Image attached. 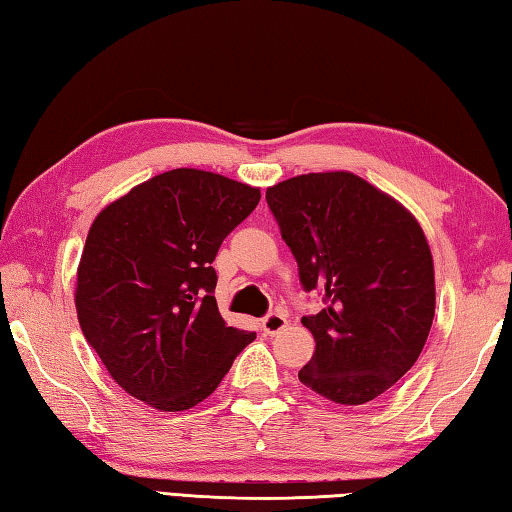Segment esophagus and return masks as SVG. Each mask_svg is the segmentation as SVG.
Instances as JSON below:
<instances>
[{
    "mask_svg": "<svg viewBox=\"0 0 512 512\" xmlns=\"http://www.w3.org/2000/svg\"><path fill=\"white\" fill-rule=\"evenodd\" d=\"M286 328H288V319L284 317V314H268V317L262 319V330L268 336H275Z\"/></svg>",
    "mask_w": 512,
    "mask_h": 512,
    "instance_id": "34e87169",
    "label": "esophagus"
}]
</instances>
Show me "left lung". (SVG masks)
Returning a JSON list of instances; mask_svg holds the SVG:
<instances>
[{"instance_id": "left-lung-1", "label": "left lung", "mask_w": 512, "mask_h": 512, "mask_svg": "<svg viewBox=\"0 0 512 512\" xmlns=\"http://www.w3.org/2000/svg\"><path fill=\"white\" fill-rule=\"evenodd\" d=\"M306 290L325 308L301 323L314 354L299 380L336 405L385 394L418 361L436 314V275L420 222L352 171L303 173L266 189Z\"/></svg>"}]
</instances>
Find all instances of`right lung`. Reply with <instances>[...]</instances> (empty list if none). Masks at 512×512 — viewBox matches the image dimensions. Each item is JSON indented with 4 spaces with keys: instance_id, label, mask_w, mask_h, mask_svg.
Wrapping results in <instances>:
<instances>
[{
    "instance_id": "1",
    "label": "right lung",
    "mask_w": 512,
    "mask_h": 512,
    "mask_svg": "<svg viewBox=\"0 0 512 512\" xmlns=\"http://www.w3.org/2000/svg\"><path fill=\"white\" fill-rule=\"evenodd\" d=\"M259 198V187L220 173L173 169L94 217L76 268V317L129 396L158 411L191 409L255 339L222 319L211 264Z\"/></svg>"
}]
</instances>
